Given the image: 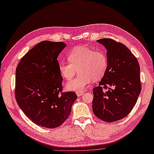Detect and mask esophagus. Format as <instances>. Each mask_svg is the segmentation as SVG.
<instances>
[{
  "label": "esophagus",
  "instance_id": "1",
  "mask_svg": "<svg viewBox=\"0 0 154 154\" xmlns=\"http://www.w3.org/2000/svg\"><path fill=\"white\" fill-rule=\"evenodd\" d=\"M84 93V91H78L76 92L77 95L78 97H80V96L83 95Z\"/></svg>",
  "mask_w": 154,
  "mask_h": 154
}]
</instances>
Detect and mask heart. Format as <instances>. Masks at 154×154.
Wrapping results in <instances>:
<instances>
[{"mask_svg":"<svg viewBox=\"0 0 154 154\" xmlns=\"http://www.w3.org/2000/svg\"><path fill=\"white\" fill-rule=\"evenodd\" d=\"M68 63L59 64L64 79L69 81L79 71V75L67 84L68 90L81 91L91 80L97 81L105 75L108 68V57L102 50H95L85 45L74 47L68 56Z\"/></svg>","mask_w":154,"mask_h":154,"instance_id":"obj_1","label":"heart"}]
</instances>
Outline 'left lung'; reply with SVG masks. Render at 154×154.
Segmentation results:
<instances>
[{
	"label": "left lung",
	"mask_w": 154,
	"mask_h": 154,
	"mask_svg": "<svg viewBox=\"0 0 154 154\" xmlns=\"http://www.w3.org/2000/svg\"><path fill=\"white\" fill-rule=\"evenodd\" d=\"M97 41L106 48L109 64L98 86L93 89L92 109L99 119L114 122L127 116L135 106L141 90L140 67L124 44L111 38Z\"/></svg>",
	"instance_id": "1"
}]
</instances>
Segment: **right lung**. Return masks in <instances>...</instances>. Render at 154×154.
Segmentation results:
<instances>
[{
    "label": "right lung",
    "instance_id": "right-lung-1",
    "mask_svg": "<svg viewBox=\"0 0 154 154\" xmlns=\"http://www.w3.org/2000/svg\"><path fill=\"white\" fill-rule=\"evenodd\" d=\"M65 47L63 42H39L21 59L16 69V100L25 115L40 127L61 125L77 98L73 91L63 92L57 58Z\"/></svg>",
    "mask_w": 154,
    "mask_h": 154
}]
</instances>
